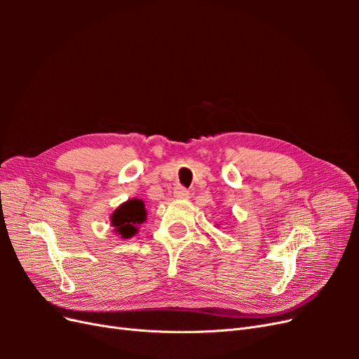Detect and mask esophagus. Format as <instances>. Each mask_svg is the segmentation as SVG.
Segmentation results:
<instances>
[{
	"label": "esophagus",
	"instance_id": "obj_1",
	"mask_svg": "<svg viewBox=\"0 0 359 359\" xmlns=\"http://www.w3.org/2000/svg\"><path fill=\"white\" fill-rule=\"evenodd\" d=\"M173 196H175L177 199H189L190 191L187 189L178 186V187H175V190H173Z\"/></svg>",
	"mask_w": 359,
	"mask_h": 359
}]
</instances>
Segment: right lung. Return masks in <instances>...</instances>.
<instances>
[{"label":"right lung","instance_id":"1","mask_svg":"<svg viewBox=\"0 0 359 359\" xmlns=\"http://www.w3.org/2000/svg\"><path fill=\"white\" fill-rule=\"evenodd\" d=\"M147 219L145 205L140 199H130L121 203L111 215V224L121 238H132L137 233V224H142Z\"/></svg>","mask_w":359,"mask_h":359}]
</instances>
